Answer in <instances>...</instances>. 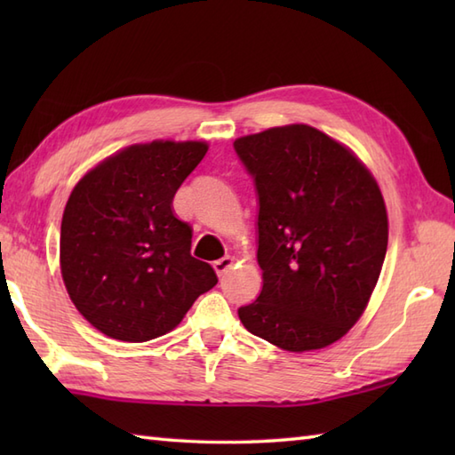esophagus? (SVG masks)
Instances as JSON below:
<instances>
[{"label": "esophagus", "instance_id": "obj_1", "mask_svg": "<svg viewBox=\"0 0 455 455\" xmlns=\"http://www.w3.org/2000/svg\"><path fill=\"white\" fill-rule=\"evenodd\" d=\"M233 264H235V258H230V256H222V258H219V259H215V262H212V267H215V272H217V275L219 277H222L225 275L230 267H233Z\"/></svg>", "mask_w": 455, "mask_h": 455}]
</instances>
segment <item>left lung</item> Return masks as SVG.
Returning a JSON list of instances; mask_svg holds the SVG:
<instances>
[{
  "mask_svg": "<svg viewBox=\"0 0 455 455\" xmlns=\"http://www.w3.org/2000/svg\"><path fill=\"white\" fill-rule=\"evenodd\" d=\"M258 193L262 291L238 308L248 332L287 352L324 347L370 301L387 252V209L363 164L308 124L235 140Z\"/></svg>",
  "mask_w": 455,
  "mask_h": 455,
  "instance_id": "1",
  "label": "left lung"
}]
</instances>
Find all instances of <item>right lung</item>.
Returning <instances> with one entry per match:
<instances>
[{"mask_svg":"<svg viewBox=\"0 0 455 455\" xmlns=\"http://www.w3.org/2000/svg\"><path fill=\"white\" fill-rule=\"evenodd\" d=\"M197 140L132 144L78 181L60 228L62 279L76 308L105 336L147 342L170 332L217 285L191 256L176 191L207 154Z\"/></svg>","mask_w":455,"mask_h":455,"instance_id":"1","label":"right lung"}]
</instances>
